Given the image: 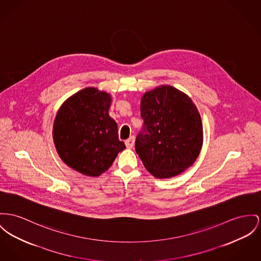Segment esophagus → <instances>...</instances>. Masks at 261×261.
I'll return each mask as SVG.
<instances>
[{
    "mask_svg": "<svg viewBox=\"0 0 261 261\" xmlns=\"http://www.w3.org/2000/svg\"><path fill=\"white\" fill-rule=\"evenodd\" d=\"M135 140H136L135 137H130L129 139H126L125 142H124L125 145H126V147H127V148H133L134 145H135Z\"/></svg>",
    "mask_w": 261,
    "mask_h": 261,
    "instance_id": "esophagus-1",
    "label": "esophagus"
}]
</instances>
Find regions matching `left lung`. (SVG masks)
<instances>
[{"mask_svg":"<svg viewBox=\"0 0 261 261\" xmlns=\"http://www.w3.org/2000/svg\"><path fill=\"white\" fill-rule=\"evenodd\" d=\"M140 117L143 124L136 139V151L153 176L173 177L196 161L203 126L187 95L168 85L155 88L143 95Z\"/></svg>","mask_w":261,"mask_h":261,"instance_id":"obj_1","label":"left lung"}]
</instances>
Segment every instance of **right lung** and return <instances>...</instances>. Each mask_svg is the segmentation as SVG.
Instances as JSON below:
<instances>
[{
	"mask_svg": "<svg viewBox=\"0 0 261 261\" xmlns=\"http://www.w3.org/2000/svg\"><path fill=\"white\" fill-rule=\"evenodd\" d=\"M111 97L85 88L64 102L53 124V140L60 158L74 170L99 176L125 148L118 124L110 116Z\"/></svg>",
	"mask_w": 261,
	"mask_h": 261,
	"instance_id": "add662e5",
	"label": "right lung"
}]
</instances>
